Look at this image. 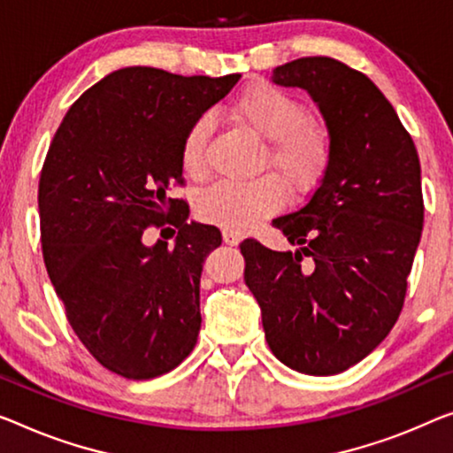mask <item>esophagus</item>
<instances>
[{"instance_id": "1", "label": "esophagus", "mask_w": 453, "mask_h": 453, "mask_svg": "<svg viewBox=\"0 0 453 453\" xmlns=\"http://www.w3.org/2000/svg\"><path fill=\"white\" fill-rule=\"evenodd\" d=\"M242 240V234L240 232H234V229H224V242L227 246H235L240 244Z\"/></svg>"}]
</instances>
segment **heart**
Segmentation results:
<instances>
[{"instance_id": "1", "label": "heart", "mask_w": 453, "mask_h": 453, "mask_svg": "<svg viewBox=\"0 0 453 453\" xmlns=\"http://www.w3.org/2000/svg\"><path fill=\"white\" fill-rule=\"evenodd\" d=\"M235 121L268 140L270 165L295 193H311L332 171L335 160L334 130L326 121L309 116L307 105L293 93L273 83H254L229 107ZM209 119L197 118L180 142V166L199 179L207 166ZM280 179L219 180L195 199V211L207 224L226 229H250L285 205Z\"/></svg>"}]
</instances>
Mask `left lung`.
<instances>
[{
    "mask_svg": "<svg viewBox=\"0 0 453 453\" xmlns=\"http://www.w3.org/2000/svg\"><path fill=\"white\" fill-rule=\"evenodd\" d=\"M273 81L317 101L335 160L305 205L273 221L299 250L242 242L244 280L282 364L340 374L372 352L403 311L423 229L419 154L382 91L340 60L296 58L276 66Z\"/></svg>",
    "mask_w": 453,
    "mask_h": 453,
    "instance_id": "1",
    "label": "left lung"
}]
</instances>
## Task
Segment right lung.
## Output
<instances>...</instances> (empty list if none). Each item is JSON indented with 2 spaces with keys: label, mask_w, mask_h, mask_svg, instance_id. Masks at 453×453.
Masks as SVG:
<instances>
[{
  "label": "right lung",
  "mask_w": 453,
  "mask_h": 453,
  "mask_svg": "<svg viewBox=\"0 0 453 453\" xmlns=\"http://www.w3.org/2000/svg\"><path fill=\"white\" fill-rule=\"evenodd\" d=\"M240 77L113 71L71 105L44 158L40 242L52 287L81 343L130 380L171 372L197 343L201 270L221 234L188 224L171 188L185 187L187 127ZM165 223L178 229L175 248L146 247L143 229Z\"/></svg>",
  "instance_id": "obj_1"
}]
</instances>
